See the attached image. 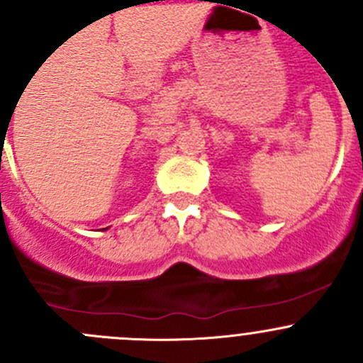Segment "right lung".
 <instances>
[{
  "label": "right lung",
  "instance_id": "1",
  "mask_svg": "<svg viewBox=\"0 0 363 363\" xmlns=\"http://www.w3.org/2000/svg\"><path fill=\"white\" fill-rule=\"evenodd\" d=\"M104 230H107V228H104Z\"/></svg>",
  "mask_w": 363,
  "mask_h": 363
}]
</instances>
